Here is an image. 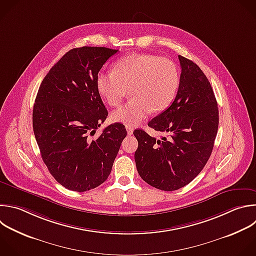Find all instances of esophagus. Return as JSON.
Listing matches in <instances>:
<instances>
[{"label": "esophagus", "mask_w": 256, "mask_h": 256, "mask_svg": "<svg viewBox=\"0 0 256 256\" xmlns=\"http://www.w3.org/2000/svg\"><path fill=\"white\" fill-rule=\"evenodd\" d=\"M126 132H128V136H132V132H134L132 126H126Z\"/></svg>", "instance_id": "obj_1"}]
</instances>
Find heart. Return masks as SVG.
Returning <instances> with one entry per match:
<instances>
[{"label": "heart", "mask_w": 256, "mask_h": 256, "mask_svg": "<svg viewBox=\"0 0 256 256\" xmlns=\"http://www.w3.org/2000/svg\"><path fill=\"white\" fill-rule=\"evenodd\" d=\"M180 73L170 60L150 54H132L118 59L112 72H100L96 88L110 106H118L128 90V104L112 112V120L124 126L140 124L152 112L168 110L177 96Z\"/></svg>", "instance_id": "b5f03b06"}]
</instances>
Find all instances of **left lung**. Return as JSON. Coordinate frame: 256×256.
I'll use <instances>...</instances> for the list:
<instances>
[{
  "mask_svg": "<svg viewBox=\"0 0 256 256\" xmlns=\"http://www.w3.org/2000/svg\"><path fill=\"white\" fill-rule=\"evenodd\" d=\"M180 85L175 100L148 126L164 136L156 140L136 130V170L148 185L175 191L188 185L208 162L216 138L219 112L211 84L193 61L179 55Z\"/></svg>",
  "mask_w": 256,
  "mask_h": 256,
  "instance_id": "1",
  "label": "left lung"
}]
</instances>
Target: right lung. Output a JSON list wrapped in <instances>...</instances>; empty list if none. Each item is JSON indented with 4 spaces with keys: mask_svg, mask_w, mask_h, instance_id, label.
<instances>
[{
    "mask_svg": "<svg viewBox=\"0 0 256 256\" xmlns=\"http://www.w3.org/2000/svg\"><path fill=\"white\" fill-rule=\"evenodd\" d=\"M118 50L84 46L68 51L44 77L33 108V130L50 174L63 187L85 192L110 176L126 130L106 126L108 110L96 88V77Z\"/></svg>",
    "mask_w": 256,
    "mask_h": 256,
    "instance_id": "add662e5",
    "label": "right lung"
}]
</instances>
